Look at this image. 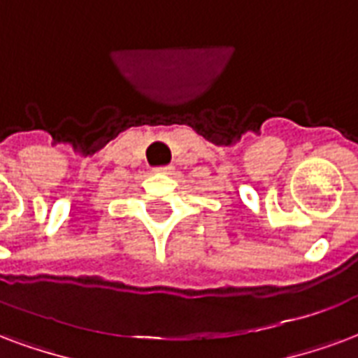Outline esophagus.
<instances>
[{
    "instance_id": "1",
    "label": "esophagus",
    "mask_w": 358,
    "mask_h": 358,
    "mask_svg": "<svg viewBox=\"0 0 358 358\" xmlns=\"http://www.w3.org/2000/svg\"><path fill=\"white\" fill-rule=\"evenodd\" d=\"M172 171H174V169H172L171 165H166V166H157V169H155V172H159V174H171Z\"/></svg>"
}]
</instances>
